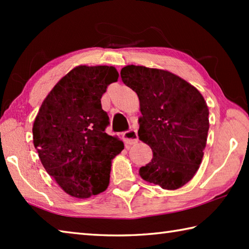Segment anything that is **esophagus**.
<instances>
[{"label": "esophagus", "mask_w": 249, "mask_h": 249, "mask_svg": "<svg viewBox=\"0 0 249 249\" xmlns=\"http://www.w3.org/2000/svg\"><path fill=\"white\" fill-rule=\"evenodd\" d=\"M123 137H124V142L127 145L136 144V142H138L137 133H136V130H134V129H129V130H127V132H125L123 134Z\"/></svg>", "instance_id": "esophagus-1"}]
</instances>
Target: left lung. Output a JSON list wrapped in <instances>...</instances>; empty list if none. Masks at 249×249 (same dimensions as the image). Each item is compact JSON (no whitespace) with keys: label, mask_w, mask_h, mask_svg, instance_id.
<instances>
[{"label":"left lung","mask_w":249,"mask_h":249,"mask_svg":"<svg viewBox=\"0 0 249 249\" xmlns=\"http://www.w3.org/2000/svg\"><path fill=\"white\" fill-rule=\"evenodd\" d=\"M124 84L140 99V140L153 159L140 169L147 182L176 190L196 175L203 158L209 132V108L195 87L166 70L126 66Z\"/></svg>","instance_id":"1"}]
</instances>
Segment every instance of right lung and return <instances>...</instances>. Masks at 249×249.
<instances>
[{
	"instance_id": "add662e5",
	"label": "right lung",
	"mask_w": 249,
	"mask_h": 249,
	"mask_svg": "<svg viewBox=\"0 0 249 249\" xmlns=\"http://www.w3.org/2000/svg\"><path fill=\"white\" fill-rule=\"evenodd\" d=\"M119 72L78 66L46 96L33 125V142L46 171L66 193L87 199L107 190L112 159L124 149L109 136L101 98Z\"/></svg>"
}]
</instances>
